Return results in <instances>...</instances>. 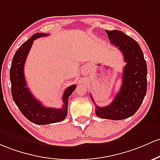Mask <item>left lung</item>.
<instances>
[{
	"label": "left lung",
	"instance_id": "8db88e82",
	"mask_svg": "<svg viewBox=\"0 0 160 160\" xmlns=\"http://www.w3.org/2000/svg\"><path fill=\"white\" fill-rule=\"evenodd\" d=\"M110 42L118 48L127 64L122 73L120 91L108 106H96L98 117L122 120L134 115L143 102L147 89V67L139 44L119 30H106ZM92 102L96 104L91 96Z\"/></svg>",
	"mask_w": 160,
	"mask_h": 160
}]
</instances>
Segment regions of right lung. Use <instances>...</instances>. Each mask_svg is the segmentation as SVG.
<instances>
[{"instance_id": "right-lung-1", "label": "right lung", "mask_w": 160, "mask_h": 160, "mask_svg": "<svg viewBox=\"0 0 160 160\" xmlns=\"http://www.w3.org/2000/svg\"><path fill=\"white\" fill-rule=\"evenodd\" d=\"M46 36H48L46 33H36L22 44L13 56L10 71L11 94L13 101L28 120L42 125L60 122L65 119L68 114V98L76 89V85H72L65 89L62 96L64 105L61 108L43 106L28 89L24 76V64L26 58L33 41L37 38Z\"/></svg>"}]
</instances>
